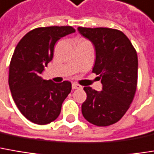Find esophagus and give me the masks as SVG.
<instances>
[{
	"mask_svg": "<svg viewBox=\"0 0 154 154\" xmlns=\"http://www.w3.org/2000/svg\"><path fill=\"white\" fill-rule=\"evenodd\" d=\"M78 88H81V86L79 85H77V84H76V83H73L72 84V89H78Z\"/></svg>",
	"mask_w": 154,
	"mask_h": 154,
	"instance_id": "obj_1",
	"label": "esophagus"
}]
</instances>
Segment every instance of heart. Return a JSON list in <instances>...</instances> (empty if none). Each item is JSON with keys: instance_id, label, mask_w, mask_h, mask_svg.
<instances>
[{"instance_id": "obj_1", "label": "heart", "mask_w": 154, "mask_h": 154, "mask_svg": "<svg viewBox=\"0 0 154 154\" xmlns=\"http://www.w3.org/2000/svg\"><path fill=\"white\" fill-rule=\"evenodd\" d=\"M84 41H87V40H86V39H84V38H80V39H78L77 44H78V43H80V42H84Z\"/></svg>"}]
</instances>
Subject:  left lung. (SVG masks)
I'll return each mask as SVG.
<instances>
[{
    "instance_id": "obj_1",
    "label": "left lung",
    "mask_w": 154,
    "mask_h": 154,
    "mask_svg": "<svg viewBox=\"0 0 154 154\" xmlns=\"http://www.w3.org/2000/svg\"><path fill=\"white\" fill-rule=\"evenodd\" d=\"M96 51L92 72L100 75L102 91L84 87L87 98L82 114L89 122L105 127L117 122L129 109L137 85V54L122 32L111 28L78 27Z\"/></svg>"
}]
</instances>
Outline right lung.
Segmentation results:
<instances>
[{
  "mask_svg": "<svg viewBox=\"0 0 154 154\" xmlns=\"http://www.w3.org/2000/svg\"><path fill=\"white\" fill-rule=\"evenodd\" d=\"M75 31L71 26L36 28L16 47L9 64L8 85L17 108L33 123L44 125L54 121L71 91L70 82L56 84L42 79L40 74L52 61L57 40Z\"/></svg>",
  "mask_w": 154,
  "mask_h": 154,
  "instance_id": "1",
  "label": "right lung"
}]
</instances>
